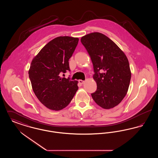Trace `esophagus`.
Listing matches in <instances>:
<instances>
[{
	"mask_svg": "<svg viewBox=\"0 0 158 158\" xmlns=\"http://www.w3.org/2000/svg\"><path fill=\"white\" fill-rule=\"evenodd\" d=\"M85 82V81H82V80H79V83H80V84H81V85H82Z\"/></svg>",
	"mask_w": 158,
	"mask_h": 158,
	"instance_id": "esophagus-1",
	"label": "esophagus"
}]
</instances>
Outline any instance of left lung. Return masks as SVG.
<instances>
[{
  "label": "left lung",
  "instance_id": "left-lung-1",
  "mask_svg": "<svg viewBox=\"0 0 158 158\" xmlns=\"http://www.w3.org/2000/svg\"><path fill=\"white\" fill-rule=\"evenodd\" d=\"M81 41L94 66L93 78L97 89L92 97L102 108H113L120 103L128 89L131 73L127 57L102 33L92 32L83 36Z\"/></svg>",
  "mask_w": 158,
  "mask_h": 158
}]
</instances>
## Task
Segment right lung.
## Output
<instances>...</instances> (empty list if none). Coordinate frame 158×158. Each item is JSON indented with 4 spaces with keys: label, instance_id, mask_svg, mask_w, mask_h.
I'll return each instance as SVG.
<instances>
[{
    "label": "right lung",
    "instance_id": "obj_1",
    "mask_svg": "<svg viewBox=\"0 0 158 158\" xmlns=\"http://www.w3.org/2000/svg\"><path fill=\"white\" fill-rule=\"evenodd\" d=\"M79 41L78 38H55L33 58L28 70L32 90L47 108L59 111L66 107L78 89L77 81L61 77L70 71L69 60Z\"/></svg>",
    "mask_w": 158,
    "mask_h": 158
}]
</instances>
